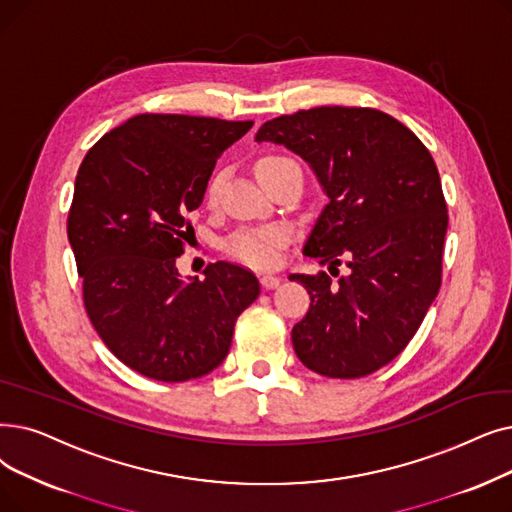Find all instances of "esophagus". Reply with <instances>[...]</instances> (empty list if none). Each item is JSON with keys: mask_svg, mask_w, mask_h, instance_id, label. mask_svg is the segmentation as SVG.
I'll return each instance as SVG.
<instances>
[{"mask_svg": "<svg viewBox=\"0 0 512 512\" xmlns=\"http://www.w3.org/2000/svg\"><path fill=\"white\" fill-rule=\"evenodd\" d=\"M280 282H282L280 276H272V274L261 276V286L265 288V291H272V288H278Z\"/></svg>", "mask_w": 512, "mask_h": 512, "instance_id": "1", "label": "esophagus"}]
</instances>
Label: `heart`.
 Returning a JSON list of instances; mask_svg holds the SVG:
<instances>
[{
    "label": "heart",
    "mask_w": 512,
    "mask_h": 512,
    "mask_svg": "<svg viewBox=\"0 0 512 512\" xmlns=\"http://www.w3.org/2000/svg\"><path fill=\"white\" fill-rule=\"evenodd\" d=\"M282 165H297L284 157H265L257 163V177L270 173ZM219 192V177H213L207 186V201L213 203ZM286 244V232L278 226L274 228H247L232 234L226 242V251L236 259L251 265V268H272L278 263L280 251Z\"/></svg>",
    "instance_id": "b5f03b06"
}]
</instances>
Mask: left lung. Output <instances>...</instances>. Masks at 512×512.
<instances>
[{"instance_id":"8db88e82","label":"left lung","mask_w":512,"mask_h":512,"mask_svg":"<svg viewBox=\"0 0 512 512\" xmlns=\"http://www.w3.org/2000/svg\"><path fill=\"white\" fill-rule=\"evenodd\" d=\"M255 142L309 165L328 203L303 255L347 276L291 274L311 297L293 326L297 358L330 379L383 368L410 343L441 286L448 207L431 152L374 108L318 106L263 123ZM332 274V272H330Z\"/></svg>"}]
</instances>
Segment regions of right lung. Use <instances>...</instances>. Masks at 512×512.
<instances>
[{"label": "right lung", "instance_id": "add662e5", "mask_svg": "<svg viewBox=\"0 0 512 512\" xmlns=\"http://www.w3.org/2000/svg\"><path fill=\"white\" fill-rule=\"evenodd\" d=\"M253 127L188 115H138L85 154L69 211L71 249L96 332L148 379L182 383L226 360L236 318L259 297L240 265L177 272L221 152Z\"/></svg>", "mask_w": 512, "mask_h": 512}]
</instances>
